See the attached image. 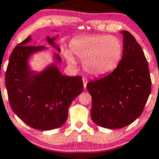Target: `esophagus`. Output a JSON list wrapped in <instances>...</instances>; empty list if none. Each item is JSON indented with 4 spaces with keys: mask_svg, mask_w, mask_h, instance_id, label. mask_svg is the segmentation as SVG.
I'll use <instances>...</instances> for the list:
<instances>
[{
    "mask_svg": "<svg viewBox=\"0 0 159 159\" xmlns=\"http://www.w3.org/2000/svg\"><path fill=\"white\" fill-rule=\"evenodd\" d=\"M82 80H83V83H84V87L86 88V87H87V79L86 78L84 77L82 78Z\"/></svg>",
    "mask_w": 159,
    "mask_h": 159,
    "instance_id": "esophagus-1",
    "label": "esophagus"
}]
</instances>
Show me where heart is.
Segmentation results:
<instances>
[{
    "label": "heart",
    "mask_w": 159,
    "mask_h": 159,
    "mask_svg": "<svg viewBox=\"0 0 159 159\" xmlns=\"http://www.w3.org/2000/svg\"><path fill=\"white\" fill-rule=\"evenodd\" d=\"M71 50L80 61L87 73L94 76L105 75L116 68L123 55V44L114 36L89 35L75 39ZM66 61L75 66L76 61L71 53H66Z\"/></svg>",
    "instance_id": "obj_1"
}]
</instances>
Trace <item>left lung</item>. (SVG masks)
I'll return each instance as SVG.
<instances>
[{
    "mask_svg": "<svg viewBox=\"0 0 159 159\" xmlns=\"http://www.w3.org/2000/svg\"><path fill=\"white\" fill-rule=\"evenodd\" d=\"M123 34V57L111 74L88 82L92 96L91 118L106 129L130 125L143 112L151 92V78L147 58L135 38Z\"/></svg>",
    "mask_w": 159,
    "mask_h": 159,
    "instance_id": "left-lung-1",
    "label": "left lung"
}]
</instances>
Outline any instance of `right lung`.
Returning a JSON list of instances; mask_svg holds the SVG:
<instances>
[{
	"instance_id": "right-lung-1",
	"label": "right lung",
	"mask_w": 159,
	"mask_h": 159,
	"mask_svg": "<svg viewBox=\"0 0 159 159\" xmlns=\"http://www.w3.org/2000/svg\"><path fill=\"white\" fill-rule=\"evenodd\" d=\"M30 39L29 36L11 53L5 76L9 102L13 112L29 126L52 130L66 121L69 105L84 90L83 81L81 76L63 75L55 65L41 73H32L27 59L45 47L27 45ZM54 39L47 37L52 45ZM56 58L61 61L58 54Z\"/></svg>"
}]
</instances>
